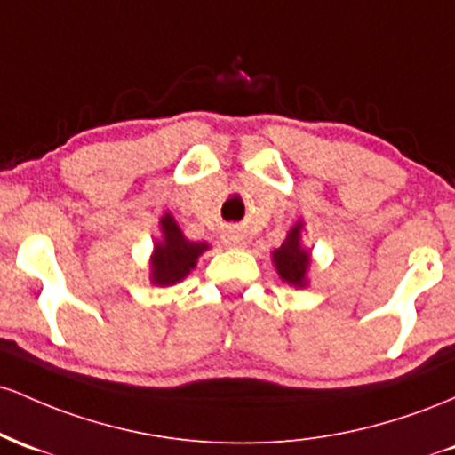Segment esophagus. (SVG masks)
Here are the masks:
<instances>
[{
    "mask_svg": "<svg viewBox=\"0 0 455 455\" xmlns=\"http://www.w3.org/2000/svg\"><path fill=\"white\" fill-rule=\"evenodd\" d=\"M221 241L229 249H243L244 244H247V236H244V234H241V232H226L221 236Z\"/></svg>",
    "mask_w": 455,
    "mask_h": 455,
    "instance_id": "obj_1",
    "label": "esophagus"
}]
</instances>
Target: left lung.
I'll use <instances>...</instances> for the list:
<instances>
[{
	"label": "left lung",
	"instance_id": "1",
	"mask_svg": "<svg viewBox=\"0 0 455 455\" xmlns=\"http://www.w3.org/2000/svg\"><path fill=\"white\" fill-rule=\"evenodd\" d=\"M300 232H303V221L296 223L285 236L282 247L273 251V262L279 277L288 285H294V288L307 285V270L311 264L309 251L300 244Z\"/></svg>",
	"mask_w": 455,
	"mask_h": 455
}]
</instances>
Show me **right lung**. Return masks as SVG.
<instances>
[{
	"instance_id": "add662e5",
	"label": "right lung",
	"mask_w": 455,
	"mask_h": 455,
	"mask_svg": "<svg viewBox=\"0 0 455 455\" xmlns=\"http://www.w3.org/2000/svg\"><path fill=\"white\" fill-rule=\"evenodd\" d=\"M161 241L155 243L150 259V282L155 285H173L196 268L197 258L206 251L208 243H193L185 238L176 219L170 212L161 217Z\"/></svg>"
}]
</instances>
